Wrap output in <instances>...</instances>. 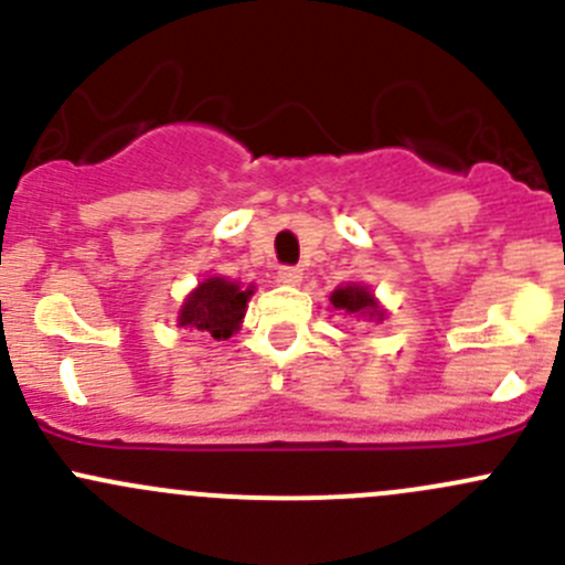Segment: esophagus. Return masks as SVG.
Instances as JSON below:
<instances>
[{
	"label": "esophagus",
	"instance_id": "1",
	"mask_svg": "<svg viewBox=\"0 0 565 565\" xmlns=\"http://www.w3.org/2000/svg\"><path fill=\"white\" fill-rule=\"evenodd\" d=\"M300 281H303V270H298V267H281L278 270V284H284V287H298Z\"/></svg>",
	"mask_w": 565,
	"mask_h": 565
}]
</instances>
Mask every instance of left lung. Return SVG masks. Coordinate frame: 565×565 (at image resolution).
Masks as SVG:
<instances>
[{"mask_svg": "<svg viewBox=\"0 0 565 565\" xmlns=\"http://www.w3.org/2000/svg\"><path fill=\"white\" fill-rule=\"evenodd\" d=\"M330 303H333L335 311L361 319V322L380 324L385 317H388V311H385V306L380 303L377 295L372 292V287L361 281H350L335 287L333 292H330Z\"/></svg>", "mask_w": 565, "mask_h": 565, "instance_id": "obj_1", "label": "left lung"}]
</instances>
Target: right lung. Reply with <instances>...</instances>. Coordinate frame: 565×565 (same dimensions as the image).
<instances>
[{"label": "right lung", "instance_id": "obj_1", "mask_svg": "<svg viewBox=\"0 0 565 565\" xmlns=\"http://www.w3.org/2000/svg\"><path fill=\"white\" fill-rule=\"evenodd\" d=\"M250 295H254V284L243 289L241 281H230L213 273L185 295L177 315V328L199 330V333L213 335L215 341H226L241 330Z\"/></svg>", "mask_w": 565, "mask_h": 565}]
</instances>
